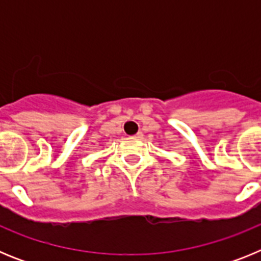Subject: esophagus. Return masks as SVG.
<instances>
[{
  "label": "esophagus",
  "mask_w": 261,
  "mask_h": 261,
  "mask_svg": "<svg viewBox=\"0 0 261 261\" xmlns=\"http://www.w3.org/2000/svg\"><path fill=\"white\" fill-rule=\"evenodd\" d=\"M133 137H135V138H142V133L138 132L137 135H135V136H133Z\"/></svg>",
  "instance_id": "1"
}]
</instances>
